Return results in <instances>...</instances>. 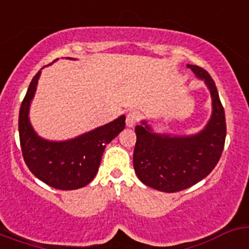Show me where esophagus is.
Here are the masks:
<instances>
[{"label":"esophagus","instance_id":"34e87169","mask_svg":"<svg viewBox=\"0 0 249 249\" xmlns=\"http://www.w3.org/2000/svg\"><path fill=\"white\" fill-rule=\"evenodd\" d=\"M138 120H140V114H138V112H129L126 117L127 127H133L136 123H137Z\"/></svg>","mask_w":249,"mask_h":249}]
</instances>
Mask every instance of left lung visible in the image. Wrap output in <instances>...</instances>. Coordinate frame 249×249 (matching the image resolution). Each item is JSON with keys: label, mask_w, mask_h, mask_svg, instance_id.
Returning a JSON list of instances; mask_svg holds the SVG:
<instances>
[{"label": "left lung", "mask_w": 249, "mask_h": 249, "mask_svg": "<svg viewBox=\"0 0 249 249\" xmlns=\"http://www.w3.org/2000/svg\"><path fill=\"white\" fill-rule=\"evenodd\" d=\"M187 67L206 83L212 98V114L204 128L186 136L158 133L146 120L135 128L136 175L142 183L160 192H178L202 181L218 163L224 147L226 116L214 81L198 66Z\"/></svg>", "instance_id": "8db88e82"}]
</instances>
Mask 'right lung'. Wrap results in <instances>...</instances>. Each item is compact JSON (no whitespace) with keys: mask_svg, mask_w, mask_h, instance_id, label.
<instances>
[{"mask_svg":"<svg viewBox=\"0 0 249 249\" xmlns=\"http://www.w3.org/2000/svg\"><path fill=\"white\" fill-rule=\"evenodd\" d=\"M67 58L72 59L71 57ZM41 70L31 81L19 108L18 131L22 156L31 172L46 184L56 190H78L87 186L97 175L106 144L123 131L126 116H120L107 124L71 140H45L37 135L28 117Z\"/></svg>","mask_w":249,"mask_h":249,"instance_id":"add662e5","label":"right lung"}]
</instances>
